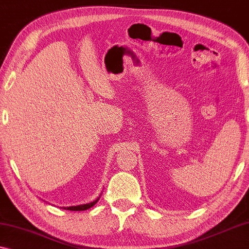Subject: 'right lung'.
<instances>
[{"label":"right lung","instance_id":"add662e5","mask_svg":"<svg viewBox=\"0 0 249 249\" xmlns=\"http://www.w3.org/2000/svg\"><path fill=\"white\" fill-rule=\"evenodd\" d=\"M98 199H100V197L96 198L94 200V202L91 203H88V204H83V205H77V206H69V207H63L64 210H69V211H85V210H88L90 209L91 206H94L95 204L98 202Z\"/></svg>","mask_w":249,"mask_h":249}]
</instances>
